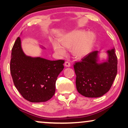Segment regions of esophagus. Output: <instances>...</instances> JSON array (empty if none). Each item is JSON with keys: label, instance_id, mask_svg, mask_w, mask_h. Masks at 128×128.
<instances>
[{"label": "esophagus", "instance_id": "obj_1", "mask_svg": "<svg viewBox=\"0 0 128 128\" xmlns=\"http://www.w3.org/2000/svg\"><path fill=\"white\" fill-rule=\"evenodd\" d=\"M64 66H66V67H70V64L69 62H66L64 63Z\"/></svg>", "mask_w": 128, "mask_h": 128}]
</instances>
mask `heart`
<instances>
[{
    "label": "heart",
    "instance_id": "heart-1",
    "mask_svg": "<svg viewBox=\"0 0 128 128\" xmlns=\"http://www.w3.org/2000/svg\"><path fill=\"white\" fill-rule=\"evenodd\" d=\"M95 38V34L92 31L85 32L84 31L78 30L65 35L59 40V42L64 48L70 50L73 56L80 59L91 52ZM53 48L58 55H65V50L58 44L54 43Z\"/></svg>",
    "mask_w": 128,
    "mask_h": 128
}]
</instances>
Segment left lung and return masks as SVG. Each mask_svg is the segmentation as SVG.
Instances as JSON below:
<instances>
[{
	"label": "left lung",
	"instance_id": "left-lung-1",
	"mask_svg": "<svg viewBox=\"0 0 128 128\" xmlns=\"http://www.w3.org/2000/svg\"><path fill=\"white\" fill-rule=\"evenodd\" d=\"M114 48L105 52L106 60H100V52H91L75 63L76 85L78 92L86 97H101L110 90L117 73L116 55Z\"/></svg>",
	"mask_w": 128,
	"mask_h": 128
}]
</instances>
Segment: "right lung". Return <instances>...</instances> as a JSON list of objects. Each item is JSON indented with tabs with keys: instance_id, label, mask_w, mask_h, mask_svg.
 Masks as SVG:
<instances>
[{
	"instance_id": "1",
	"label": "right lung",
	"mask_w": 128,
	"mask_h": 128,
	"mask_svg": "<svg viewBox=\"0 0 128 128\" xmlns=\"http://www.w3.org/2000/svg\"><path fill=\"white\" fill-rule=\"evenodd\" d=\"M64 62L26 55L18 37L12 48L10 64L14 84L30 102H46L55 94L56 81L64 69Z\"/></svg>"
}]
</instances>
